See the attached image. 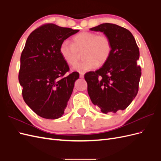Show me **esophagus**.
<instances>
[{"instance_id": "34e87169", "label": "esophagus", "mask_w": 161, "mask_h": 161, "mask_svg": "<svg viewBox=\"0 0 161 161\" xmlns=\"http://www.w3.org/2000/svg\"><path fill=\"white\" fill-rule=\"evenodd\" d=\"M84 73L83 72H80V75H79V76H80V78H81V79H82V78H84Z\"/></svg>"}]
</instances>
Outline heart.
Segmentation results:
<instances>
[{"mask_svg":"<svg viewBox=\"0 0 161 161\" xmlns=\"http://www.w3.org/2000/svg\"><path fill=\"white\" fill-rule=\"evenodd\" d=\"M112 50L109 38L103 34L97 35L91 31H82L73 37V43L69 40L62 41L60 46V53L66 64H76L80 52H83L85 60L78 64L74 69L85 72L94 69L107 62Z\"/></svg>","mask_w":161,"mask_h":161,"instance_id":"1","label":"heart"}]
</instances>
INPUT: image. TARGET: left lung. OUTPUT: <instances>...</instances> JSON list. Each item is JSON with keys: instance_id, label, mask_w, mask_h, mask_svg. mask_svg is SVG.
I'll return each mask as SVG.
<instances>
[{"instance_id": "1", "label": "left lung", "mask_w": 161, "mask_h": 161, "mask_svg": "<svg viewBox=\"0 0 161 161\" xmlns=\"http://www.w3.org/2000/svg\"><path fill=\"white\" fill-rule=\"evenodd\" d=\"M90 30L103 32L112 46L111 55L103 66L85 75L91 100L104 114L124 110L138 93L142 74L137 64V43L129 30L115 24L105 23Z\"/></svg>"}]
</instances>
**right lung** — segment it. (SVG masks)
<instances>
[{
    "mask_svg": "<svg viewBox=\"0 0 161 161\" xmlns=\"http://www.w3.org/2000/svg\"><path fill=\"white\" fill-rule=\"evenodd\" d=\"M77 32L46 23L27 37L21 55L19 81L24 101L42 118L55 119L64 114L79 74L66 75L70 69L59 49L62 41Z\"/></svg>",
    "mask_w": 161,
    "mask_h": 161,
    "instance_id": "1",
    "label": "right lung"
}]
</instances>
